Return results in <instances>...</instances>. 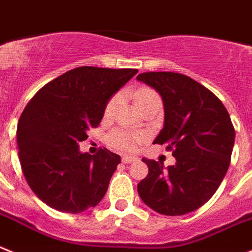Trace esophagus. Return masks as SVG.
Instances as JSON below:
<instances>
[{
	"mask_svg": "<svg viewBox=\"0 0 252 252\" xmlns=\"http://www.w3.org/2000/svg\"><path fill=\"white\" fill-rule=\"evenodd\" d=\"M139 160V158L134 157V156H123L122 157V162L123 163H133V162H137Z\"/></svg>",
	"mask_w": 252,
	"mask_h": 252,
	"instance_id": "1",
	"label": "esophagus"
}]
</instances>
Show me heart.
<instances>
[{
    "instance_id": "obj_1",
    "label": "heart",
    "mask_w": 252,
    "mask_h": 252,
    "mask_svg": "<svg viewBox=\"0 0 252 252\" xmlns=\"http://www.w3.org/2000/svg\"><path fill=\"white\" fill-rule=\"evenodd\" d=\"M151 98H158V95L151 89H142L139 90L137 94L138 103ZM119 101H121V95L119 94L114 95V96L110 99L109 103L106 104L105 108L106 117H110V115L114 113L115 108L118 106ZM143 139H144V135L140 134V133H137V131L128 130V129H117V130H114L112 134H110L109 143L113 148H117L119 149V151L131 152L137 149V147L139 146L140 142H142Z\"/></svg>"
}]
</instances>
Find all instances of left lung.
<instances>
[{"instance_id": "8db88e82", "label": "left lung", "mask_w": 252, "mask_h": 252, "mask_svg": "<svg viewBox=\"0 0 252 252\" xmlns=\"http://www.w3.org/2000/svg\"><path fill=\"white\" fill-rule=\"evenodd\" d=\"M137 80L162 96L164 126L153 143L165 144L176 164L143 158L148 176L138 193L165 216L193 212L214 196L230 165L235 129L225 105L212 92L178 72H143Z\"/></svg>"}]
</instances>
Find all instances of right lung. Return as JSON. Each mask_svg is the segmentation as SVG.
I'll return each mask as SVG.
<instances>
[{"mask_svg": "<svg viewBox=\"0 0 252 252\" xmlns=\"http://www.w3.org/2000/svg\"><path fill=\"white\" fill-rule=\"evenodd\" d=\"M137 72L76 67L29 101L17 124L19 158L27 183L47 206L80 214L103 199L121 157L106 148L81 153L79 142L100 124L108 101Z\"/></svg>", "mask_w": 252, "mask_h": 252, "instance_id": "right-lung-1", "label": "right lung"}]
</instances>
